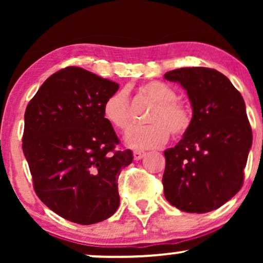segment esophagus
Here are the masks:
<instances>
[{
  "label": "esophagus",
  "instance_id": "esophagus-1",
  "mask_svg": "<svg viewBox=\"0 0 263 263\" xmlns=\"http://www.w3.org/2000/svg\"><path fill=\"white\" fill-rule=\"evenodd\" d=\"M146 153L143 152V151H134V158L135 161H138V159H141L142 157H143Z\"/></svg>",
  "mask_w": 263,
  "mask_h": 263
}]
</instances>
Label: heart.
Here are the masks:
<instances>
[{
  "label": "heart",
  "mask_w": 263,
  "mask_h": 263,
  "mask_svg": "<svg viewBox=\"0 0 263 263\" xmlns=\"http://www.w3.org/2000/svg\"><path fill=\"white\" fill-rule=\"evenodd\" d=\"M138 90L156 105L147 117L151 125L134 127L126 136L128 146L137 149L155 148L164 144L170 134L176 138L186 134L192 125V111L188 105L178 100L173 87L161 81H149L142 84ZM102 112L106 121L120 131H126L132 125L131 105L125 90L108 95Z\"/></svg>",
  "instance_id": "heart-1"
}]
</instances>
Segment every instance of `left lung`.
<instances>
[{
	"mask_svg": "<svg viewBox=\"0 0 263 263\" xmlns=\"http://www.w3.org/2000/svg\"><path fill=\"white\" fill-rule=\"evenodd\" d=\"M164 78L186 90L193 107L190 128L176 147L164 151V197L186 213L215 210L243 184L252 144L245 101L215 69L180 68Z\"/></svg>",
	"mask_w": 263,
	"mask_h": 263,
	"instance_id": "left-lung-1",
	"label": "left lung"
}]
</instances>
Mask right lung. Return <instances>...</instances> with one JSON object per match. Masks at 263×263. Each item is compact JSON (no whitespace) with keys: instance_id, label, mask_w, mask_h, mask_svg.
<instances>
[{"instance_id":"add662e5","label":"right lung","mask_w":263,"mask_h":263,"mask_svg":"<svg viewBox=\"0 0 263 263\" xmlns=\"http://www.w3.org/2000/svg\"><path fill=\"white\" fill-rule=\"evenodd\" d=\"M119 84L68 66L44 81L27 105L22 148L35 194L69 221L90 225L120 205L119 179L129 149L106 121L102 106Z\"/></svg>"}]
</instances>
